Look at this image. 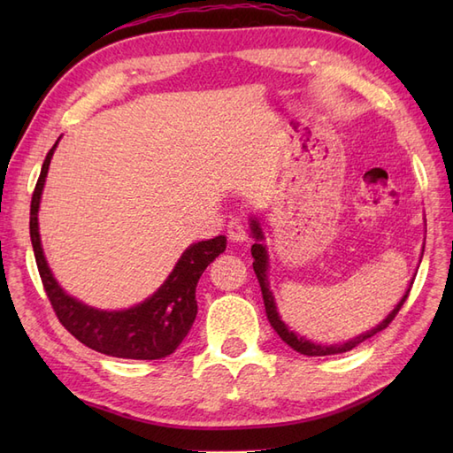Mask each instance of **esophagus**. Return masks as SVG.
Returning a JSON list of instances; mask_svg holds the SVG:
<instances>
[{
  "label": "esophagus",
  "instance_id": "34e87169",
  "mask_svg": "<svg viewBox=\"0 0 453 453\" xmlns=\"http://www.w3.org/2000/svg\"><path fill=\"white\" fill-rule=\"evenodd\" d=\"M227 237L232 239V242H245L249 235H247V229H245L242 219L232 218L227 221Z\"/></svg>",
  "mask_w": 453,
  "mask_h": 453
}]
</instances>
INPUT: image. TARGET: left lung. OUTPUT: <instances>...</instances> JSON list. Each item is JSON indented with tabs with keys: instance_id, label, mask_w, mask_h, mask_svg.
<instances>
[{
	"instance_id": "1",
	"label": "left lung",
	"mask_w": 453,
	"mask_h": 453,
	"mask_svg": "<svg viewBox=\"0 0 453 453\" xmlns=\"http://www.w3.org/2000/svg\"><path fill=\"white\" fill-rule=\"evenodd\" d=\"M251 232H253V237L257 239V243L251 247V255H253V258H255V261H253V268H255V274H257V278H258V284H261V292H263V302H265L266 317H268V321H271L273 329H274L278 334H280V339H282L288 346H292V349H294L296 352L305 354V356H331V354L349 352V350L356 349V346H358L360 342L368 341L370 336H373L375 333L388 329L389 323H391L393 319H395V315L399 313L403 303H405V300L409 297L412 282H411V286H409V290L405 292V296L401 297V302L395 305V310H393V311L386 317V319H383L378 326H373L372 331H365L364 334L356 336V339H352V341H346V342H342V344H331V346H326V344H315V342H311V341H305L303 336H297L294 331L288 329V325L280 319V315H278L276 303H274V296H273L271 290H268V278H266L268 257H266V247L261 243L263 232H261V227H258L257 219L251 221Z\"/></svg>"
}]
</instances>
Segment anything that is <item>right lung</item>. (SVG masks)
Wrapping results in <instances>:
<instances>
[{"label":"right lung","mask_w":453,"mask_h":453,"mask_svg":"<svg viewBox=\"0 0 453 453\" xmlns=\"http://www.w3.org/2000/svg\"><path fill=\"white\" fill-rule=\"evenodd\" d=\"M56 146L58 142L46 153L41 177L33 192L28 221L38 274L56 317L75 339L101 354L130 360L165 358L177 350L196 319V284L206 266L226 251V237L218 235L208 242L192 243L159 290L130 310L101 311L78 302L54 280L38 234V206Z\"/></svg>","instance_id":"obj_1"}]
</instances>
